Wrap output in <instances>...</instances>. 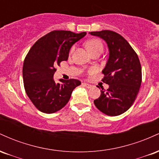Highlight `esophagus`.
Returning a JSON list of instances; mask_svg holds the SVG:
<instances>
[{"instance_id": "1", "label": "esophagus", "mask_w": 159, "mask_h": 159, "mask_svg": "<svg viewBox=\"0 0 159 159\" xmlns=\"http://www.w3.org/2000/svg\"><path fill=\"white\" fill-rule=\"evenodd\" d=\"M82 85H83L84 87H87V88H88V89H90V88H91V87H92V85L89 84H87V83H83V84H82Z\"/></svg>"}]
</instances>
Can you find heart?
I'll use <instances>...</instances> for the list:
<instances>
[{"mask_svg":"<svg viewBox=\"0 0 159 159\" xmlns=\"http://www.w3.org/2000/svg\"><path fill=\"white\" fill-rule=\"evenodd\" d=\"M86 45H87V48L89 49V51L91 52V54H93L95 52H102L103 44L99 39H93L89 40V41H87V43H86ZM74 50H75V45L71 47L70 50H69V54H72V53L74 52ZM93 72V69L90 70V72H91V73H92Z\"/></svg>","mask_w":159,"mask_h":159,"instance_id":"heart-1","label":"heart"}]
</instances>
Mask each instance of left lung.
<instances>
[{
  "label": "left lung",
  "mask_w": 159,
  "mask_h": 159,
  "mask_svg": "<svg viewBox=\"0 0 159 159\" xmlns=\"http://www.w3.org/2000/svg\"><path fill=\"white\" fill-rule=\"evenodd\" d=\"M90 34L103 39L109 48V58L102 70L105 76L102 80L109 88L107 90L102 88L101 95L94 100V104L105 114L118 116L129 110L139 92L142 82L139 58L117 33L105 30Z\"/></svg>",
  "instance_id": "8db88e82"
}]
</instances>
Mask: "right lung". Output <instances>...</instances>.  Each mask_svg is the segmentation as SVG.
I'll use <instances>...</instances> for the list:
<instances>
[{
    "mask_svg": "<svg viewBox=\"0 0 159 159\" xmlns=\"http://www.w3.org/2000/svg\"><path fill=\"white\" fill-rule=\"evenodd\" d=\"M87 33L53 30L34 43L23 63V81L25 92L38 110L52 114L66 105L72 91L81 84L71 78L56 83L54 74L61 61H66L71 47Z\"/></svg>",
    "mask_w": 159,
    "mask_h": 159,
    "instance_id": "obj_1",
    "label": "right lung"
}]
</instances>
